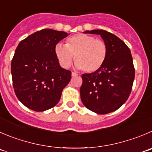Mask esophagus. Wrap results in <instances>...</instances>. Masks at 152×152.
I'll return each mask as SVG.
<instances>
[{"label":"esophagus","mask_w":152,"mask_h":152,"mask_svg":"<svg viewBox=\"0 0 152 152\" xmlns=\"http://www.w3.org/2000/svg\"><path fill=\"white\" fill-rule=\"evenodd\" d=\"M77 74L75 73V72H72V77H76V76H77Z\"/></svg>","instance_id":"esophagus-1"}]
</instances>
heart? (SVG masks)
<instances>
[{"label":"heart","mask_w":152,"mask_h":152,"mask_svg":"<svg viewBox=\"0 0 152 152\" xmlns=\"http://www.w3.org/2000/svg\"><path fill=\"white\" fill-rule=\"evenodd\" d=\"M55 53L60 65L64 68L75 62L79 69L88 73L95 72L104 64L107 57V46L92 36L77 34L69 37L66 45H56Z\"/></svg>","instance_id":"obj_1"}]
</instances>
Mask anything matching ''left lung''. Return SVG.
I'll use <instances>...</instances> for the list:
<instances>
[{
  "mask_svg": "<svg viewBox=\"0 0 152 152\" xmlns=\"http://www.w3.org/2000/svg\"><path fill=\"white\" fill-rule=\"evenodd\" d=\"M84 34L100 35L107 46V57L100 69L82 75L80 99L92 112H113L125 103L132 90L135 69L131 50L122 40L106 30H86Z\"/></svg>",
  "mask_w": 152,
  "mask_h": 152,
  "instance_id": "left-lung-1",
  "label": "left lung"
}]
</instances>
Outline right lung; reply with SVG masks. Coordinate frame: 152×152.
<instances>
[{
	"instance_id": "add662e5",
	"label": "right lung",
	"mask_w": 152,
	"mask_h": 152,
	"mask_svg": "<svg viewBox=\"0 0 152 152\" xmlns=\"http://www.w3.org/2000/svg\"><path fill=\"white\" fill-rule=\"evenodd\" d=\"M69 34L43 29L20 42L11 63L12 85L18 100L37 112L55 106L72 72L60 66L56 56L57 43Z\"/></svg>"
}]
</instances>
